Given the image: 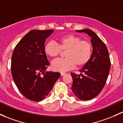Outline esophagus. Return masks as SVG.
Segmentation results:
<instances>
[{
    "instance_id": "esophagus-1",
    "label": "esophagus",
    "mask_w": 123,
    "mask_h": 123,
    "mask_svg": "<svg viewBox=\"0 0 123 123\" xmlns=\"http://www.w3.org/2000/svg\"><path fill=\"white\" fill-rule=\"evenodd\" d=\"M61 75L62 76H64L65 75H66V73H65V72H61Z\"/></svg>"
}]
</instances>
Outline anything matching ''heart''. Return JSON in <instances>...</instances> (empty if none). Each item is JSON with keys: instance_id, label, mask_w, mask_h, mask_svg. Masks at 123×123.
I'll list each match as a JSON object with an SVG mask.
<instances>
[{"instance_id": "1", "label": "heart", "mask_w": 123, "mask_h": 123, "mask_svg": "<svg viewBox=\"0 0 123 123\" xmlns=\"http://www.w3.org/2000/svg\"><path fill=\"white\" fill-rule=\"evenodd\" d=\"M58 44L48 41L44 47L45 55L55 58L61 50H66V58L52 62L51 67L54 71L65 72L77 67H83L89 61L92 54V45L87 40H81L78 36L73 34L64 35L57 38Z\"/></svg>"}]
</instances>
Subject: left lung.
Returning a JSON list of instances; mask_svg holds the SVG:
<instances>
[{
    "instance_id": "1",
    "label": "left lung",
    "mask_w": 123,
    "mask_h": 123,
    "mask_svg": "<svg viewBox=\"0 0 123 123\" xmlns=\"http://www.w3.org/2000/svg\"><path fill=\"white\" fill-rule=\"evenodd\" d=\"M76 31L85 33L90 36L93 49L89 61L79 70L80 75L71 73V89L78 99L88 100L95 98L103 89L111 64L107 47L95 33L90 29Z\"/></svg>"
}]
</instances>
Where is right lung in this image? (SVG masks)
<instances>
[{
    "label": "right lung",
    "mask_w": 123,
    "mask_h": 123,
    "mask_svg": "<svg viewBox=\"0 0 123 123\" xmlns=\"http://www.w3.org/2000/svg\"><path fill=\"white\" fill-rule=\"evenodd\" d=\"M53 30H32L17 44L12 56V75L17 88L27 99L43 100L61 76L59 72H45L49 65L44 53L45 40ZM43 75H41V72Z\"/></svg>",
    "instance_id": "1"
}]
</instances>
